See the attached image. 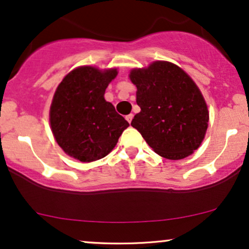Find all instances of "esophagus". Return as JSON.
Segmentation results:
<instances>
[{
    "instance_id": "34e87169",
    "label": "esophagus",
    "mask_w": 249,
    "mask_h": 249,
    "mask_svg": "<svg viewBox=\"0 0 249 249\" xmlns=\"http://www.w3.org/2000/svg\"><path fill=\"white\" fill-rule=\"evenodd\" d=\"M125 118H126V121L128 123H131V121H132V118H133V115H132V113H130V115H127L126 117H125Z\"/></svg>"
}]
</instances>
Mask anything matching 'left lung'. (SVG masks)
I'll list each match as a JSON object with an SVG mask.
<instances>
[{
    "instance_id": "left-lung-1",
    "label": "left lung",
    "mask_w": 249,
    "mask_h": 249,
    "mask_svg": "<svg viewBox=\"0 0 249 249\" xmlns=\"http://www.w3.org/2000/svg\"><path fill=\"white\" fill-rule=\"evenodd\" d=\"M130 79L141 107L131 125L148 146L171 160L192 154L208 126L207 105L192 78L176 64L158 61L132 70Z\"/></svg>"
}]
</instances>
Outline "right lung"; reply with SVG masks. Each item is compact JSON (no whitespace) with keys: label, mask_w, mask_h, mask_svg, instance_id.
Returning <instances> with one entry per match:
<instances>
[{"label":"right lung","mask_w":249,"mask_h":249,"mask_svg":"<svg viewBox=\"0 0 249 249\" xmlns=\"http://www.w3.org/2000/svg\"><path fill=\"white\" fill-rule=\"evenodd\" d=\"M117 69L81 67L64 77L53 95L50 125L57 144L79 161L104 158L128 126L124 117L104 99Z\"/></svg>","instance_id":"add662e5"}]
</instances>
